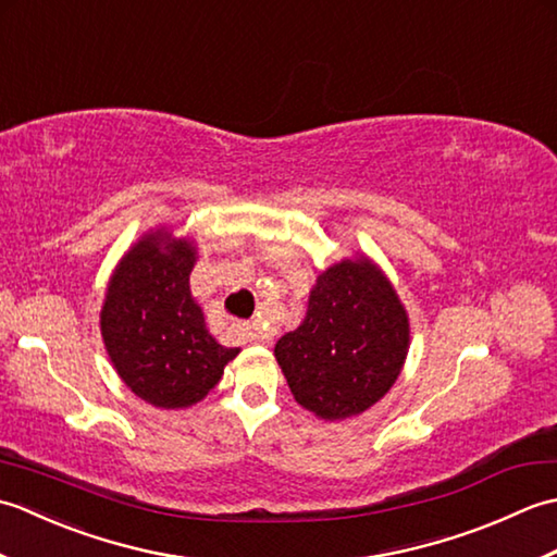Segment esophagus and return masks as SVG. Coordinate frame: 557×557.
<instances>
[{
  "label": "esophagus",
  "mask_w": 557,
  "mask_h": 557,
  "mask_svg": "<svg viewBox=\"0 0 557 557\" xmlns=\"http://www.w3.org/2000/svg\"><path fill=\"white\" fill-rule=\"evenodd\" d=\"M242 333L251 339V342H258V345H265V342L270 339V335L265 333V330H260L258 323H246L242 325Z\"/></svg>",
  "instance_id": "1"
}]
</instances>
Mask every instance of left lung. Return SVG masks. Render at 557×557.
I'll list each match as a JSON object with an SVG mask.
<instances>
[{
  "label": "left lung",
  "instance_id": "8db88e82",
  "mask_svg": "<svg viewBox=\"0 0 557 557\" xmlns=\"http://www.w3.org/2000/svg\"><path fill=\"white\" fill-rule=\"evenodd\" d=\"M409 351V318L383 270L345 258L315 280L301 325L275 359L294 399L325 421L373 407L395 385Z\"/></svg>",
  "mask_w": 557,
  "mask_h": 557
}]
</instances>
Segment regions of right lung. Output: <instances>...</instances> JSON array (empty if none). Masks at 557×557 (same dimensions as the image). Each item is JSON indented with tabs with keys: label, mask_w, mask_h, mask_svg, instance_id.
<instances>
[{
	"label": "right lung",
	"mask_w": 557,
	"mask_h": 557,
	"mask_svg": "<svg viewBox=\"0 0 557 557\" xmlns=\"http://www.w3.org/2000/svg\"><path fill=\"white\" fill-rule=\"evenodd\" d=\"M196 246L148 232L128 248L110 277L100 330L112 366L148 405L184 409L220 383L239 349L222 347L188 287Z\"/></svg>",
	"instance_id": "right-lung-1"
}]
</instances>
